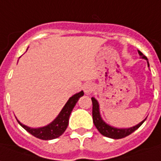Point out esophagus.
<instances>
[{
	"mask_svg": "<svg viewBox=\"0 0 161 161\" xmlns=\"http://www.w3.org/2000/svg\"><path fill=\"white\" fill-rule=\"evenodd\" d=\"M94 88H95L94 85L91 82H87L83 87V90L86 94H91L93 90H94Z\"/></svg>",
	"mask_w": 161,
	"mask_h": 161,
	"instance_id": "obj_1",
	"label": "esophagus"
}]
</instances>
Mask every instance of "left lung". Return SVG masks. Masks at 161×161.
Listing matches in <instances>:
<instances>
[{"label": "left lung", "instance_id": "8db88e82", "mask_svg": "<svg viewBox=\"0 0 161 161\" xmlns=\"http://www.w3.org/2000/svg\"><path fill=\"white\" fill-rule=\"evenodd\" d=\"M138 54L142 57V58H145L146 60L147 58L143 54V53L140 52V51H138ZM147 64H148V66H149V63L147 61ZM92 103H93V110H92V115H93V122L95 124L96 129L99 130V132L102 135H103L107 138H114V139H119V138H123L129 136L130 134H131L133 131H135L136 130L138 129L140 126L142 125V124L146 121L143 120L142 122H140L138 125H135L133 127H130V128H125V129H119V128H116V127H113V126H110V125H107L105 122H104L102 117H101V115H100V109H99V103L97 102V100L95 99V97H92Z\"/></svg>", "mask_w": 161, "mask_h": 161}]
</instances>
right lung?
Here are the masks:
<instances>
[{
  "label": "right lung",
  "mask_w": 161,
  "mask_h": 161,
  "mask_svg": "<svg viewBox=\"0 0 161 161\" xmlns=\"http://www.w3.org/2000/svg\"><path fill=\"white\" fill-rule=\"evenodd\" d=\"M83 95H84V92L80 91V93H77L73 95L72 97H70L66 105L64 106V108H62L60 113L58 114V116L51 124H49L46 126L40 127V128H31V127H28L26 125H23L18 120L17 122L19 123V125L23 129L27 130L29 133H31L34 137L39 138V139L51 140V139L58 138L59 136H61L62 134L65 132V130L67 128L71 112H72L73 108H74L75 104L77 103L80 97H81Z\"/></svg>",
  "instance_id": "add662e5"
}]
</instances>
